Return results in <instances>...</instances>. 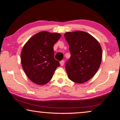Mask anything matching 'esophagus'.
Masks as SVG:
<instances>
[{
	"label": "esophagus",
	"instance_id": "1",
	"mask_svg": "<svg viewBox=\"0 0 120 120\" xmlns=\"http://www.w3.org/2000/svg\"><path fill=\"white\" fill-rule=\"evenodd\" d=\"M64 60H62V61H61L60 62V64L61 66H64Z\"/></svg>",
	"mask_w": 120,
	"mask_h": 120
}]
</instances>
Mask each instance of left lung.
<instances>
[{
  "instance_id": "8db88e82",
  "label": "left lung",
  "mask_w": 120,
  "mask_h": 120,
  "mask_svg": "<svg viewBox=\"0 0 120 120\" xmlns=\"http://www.w3.org/2000/svg\"><path fill=\"white\" fill-rule=\"evenodd\" d=\"M64 37L71 54L65 67L68 77L72 82L83 84L90 79L100 67L101 46L96 38L85 32H68Z\"/></svg>"
}]
</instances>
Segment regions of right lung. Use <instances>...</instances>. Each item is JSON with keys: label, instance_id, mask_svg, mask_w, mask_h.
Here are the masks:
<instances>
[{"label": "right lung", "instance_id": "add662e5", "mask_svg": "<svg viewBox=\"0 0 120 120\" xmlns=\"http://www.w3.org/2000/svg\"><path fill=\"white\" fill-rule=\"evenodd\" d=\"M61 34L42 31L36 33L24 45L21 54L22 67L28 78L38 85L51 79L59 61L54 58L53 46Z\"/></svg>", "mask_w": 120, "mask_h": 120}]
</instances>
